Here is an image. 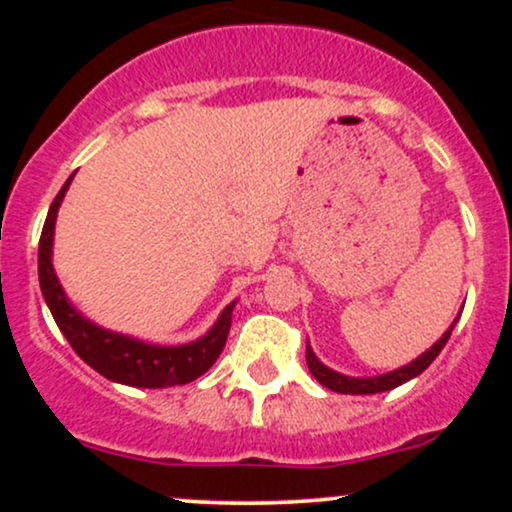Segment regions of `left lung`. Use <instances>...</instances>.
<instances>
[{
	"label": "left lung",
	"mask_w": 512,
	"mask_h": 512,
	"mask_svg": "<svg viewBox=\"0 0 512 512\" xmlns=\"http://www.w3.org/2000/svg\"><path fill=\"white\" fill-rule=\"evenodd\" d=\"M457 320H460V315H457ZM457 320L452 322L450 330L443 334V337L438 339L436 344L431 346V349L426 351V354H421L416 361H411L409 366H402L397 370H392V373H385V375H378V378H349V375H342V373H334L327 366H322L320 361H317L313 349H305V361H308V368L310 373L315 375V380L320 385H325L327 390L332 392H339V395H375V392H387L392 390V387L407 383V380L416 378L419 373H424V370L431 366L433 361H436V356L443 351V346L448 344L450 334H452V327L457 325Z\"/></svg>",
	"instance_id": "8db88e82"
}]
</instances>
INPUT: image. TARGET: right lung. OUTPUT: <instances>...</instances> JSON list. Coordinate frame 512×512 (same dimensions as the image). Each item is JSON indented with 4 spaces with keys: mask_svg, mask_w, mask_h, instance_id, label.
Instances as JSON below:
<instances>
[{
    "mask_svg": "<svg viewBox=\"0 0 512 512\" xmlns=\"http://www.w3.org/2000/svg\"><path fill=\"white\" fill-rule=\"evenodd\" d=\"M69 182H72V178L64 182L62 190L52 199L38 245L40 291H43L45 303H48L57 327L67 337L69 346L84 358L88 366L98 370L103 378L115 380V383L122 385L173 387L197 380L221 356L223 346H226L228 330H231V313L236 303H231L223 310L216 325L202 339L182 346L144 344L137 342V339L125 337V334L101 330L93 322L84 320L67 303V296H64L60 281L55 276V269H52V233H55L57 209H60Z\"/></svg>",
    "mask_w": 512,
    "mask_h": 512,
    "instance_id": "obj_1",
    "label": "right lung"
}]
</instances>
